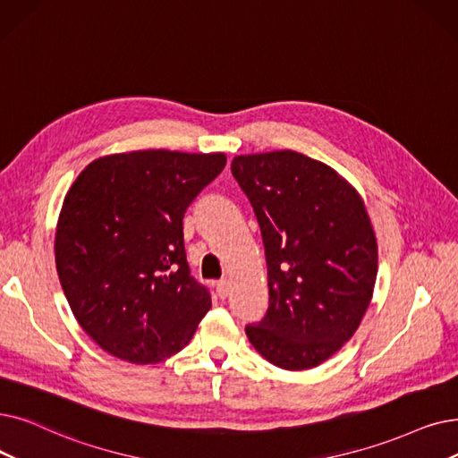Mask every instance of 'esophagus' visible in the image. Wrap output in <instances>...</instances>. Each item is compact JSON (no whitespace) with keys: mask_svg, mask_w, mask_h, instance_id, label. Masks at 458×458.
<instances>
[{"mask_svg":"<svg viewBox=\"0 0 458 458\" xmlns=\"http://www.w3.org/2000/svg\"><path fill=\"white\" fill-rule=\"evenodd\" d=\"M216 293H218V297H221V300H225V297H228V293H230V283L226 281V278H223V281L216 283Z\"/></svg>","mask_w":458,"mask_h":458,"instance_id":"esophagus-1","label":"esophagus"}]
</instances>
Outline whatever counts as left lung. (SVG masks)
<instances>
[{"label":"left lung","instance_id":"obj_1","mask_svg":"<svg viewBox=\"0 0 458 458\" xmlns=\"http://www.w3.org/2000/svg\"><path fill=\"white\" fill-rule=\"evenodd\" d=\"M232 174L262 232L269 307L245 333L276 367L324 363L369 309L377 245L357 191L327 165L297 151L240 155Z\"/></svg>","mask_w":458,"mask_h":458}]
</instances>
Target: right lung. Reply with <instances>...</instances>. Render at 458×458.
I'll return each mask as SVG.
<instances>
[{"instance_id":"obj_1","label":"right lung","mask_w":458,"mask_h":458,"mask_svg":"<svg viewBox=\"0 0 458 458\" xmlns=\"http://www.w3.org/2000/svg\"><path fill=\"white\" fill-rule=\"evenodd\" d=\"M226 166L223 153L101 157L69 189L55 232L59 283L105 352L148 365L185 348L211 309L191 275L183 216Z\"/></svg>"}]
</instances>
